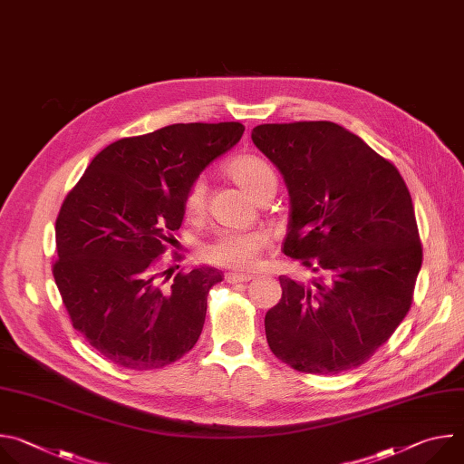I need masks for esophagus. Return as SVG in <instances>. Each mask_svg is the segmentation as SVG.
Listing matches in <instances>:
<instances>
[{
  "mask_svg": "<svg viewBox=\"0 0 464 464\" xmlns=\"http://www.w3.org/2000/svg\"><path fill=\"white\" fill-rule=\"evenodd\" d=\"M251 279H255V277H253V276H246V274H226V281H227L229 285L247 283V281H251Z\"/></svg>",
  "mask_w": 464,
  "mask_h": 464,
  "instance_id": "1",
  "label": "esophagus"
}]
</instances>
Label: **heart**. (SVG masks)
<instances>
[{
    "label": "heart",
    "mask_w": 464,
    "mask_h": 464,
    "mask_svg": "<svg viewBox=\"0 0 464 464\" xmlns=\"http://www.w3.org/2000/svg\"><path fill=\"white\" fill-rule=\"evenodd\" d=\"M229 178L240 185L251 198L258 200L266 192L276 190L277 174L274 167L256 154H240L226 165ZM206 181L196 178L185 190L183 213L187 218L202 217L206 208ZM270 237L264 231H220L200 247V256L211 266L246 272L253 270Z\"/></svg>",
    "instance_id": "1"
}]
</instances>
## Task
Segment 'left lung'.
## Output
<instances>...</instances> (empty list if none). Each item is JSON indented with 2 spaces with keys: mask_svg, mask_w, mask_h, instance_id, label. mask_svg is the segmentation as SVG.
<instances>
[{
  "mask_svg": "<svg viewBox=\"0 0 464 464\" xmlns=\"http://www.w3.org/2000/svg\"><path fill=\"white\" fill-rule=\"evenodd\" d=\"M255 147L285 176V255L324 277L281 276L264 317L272 353L304 374L365 363L410 312L422 266L411 194L389 160L330 121L258 124Z\"/></svg>",
  "mask_w": 464,
  "mask_h": 464,
  "instance_id": "8db88e82",
  "label": "left lung"
}]
</instances>
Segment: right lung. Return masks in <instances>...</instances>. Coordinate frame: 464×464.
<instances>
[{
    "label": "right lung",
    "mask_w": 464,
    "mask_h": 464,
    "mask_svg": "<svg viewBox=\"0 0 464 464\" xmlns=\"http://www.w3.org/2000/svg\"><path fill=\"white\" fill-rule=\"evenodd\" d=\"M244 134L242 122H179L101 150L56 217L53 277L77 333L117 367L150 371L202 334L215 268H163L187 187ZM179 258V256H176Z\"/></svg>",
    "instance_id": "right-lung-1"
}]
</instances>
